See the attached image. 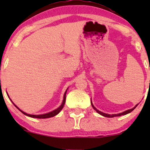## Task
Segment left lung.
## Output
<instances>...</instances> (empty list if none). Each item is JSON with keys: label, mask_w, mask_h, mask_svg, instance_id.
<instances>
[{"label": "left lung", "mask_w": 150, "mask_h": 150, "mask_svg": "<svg viewBox=\"0 0 150 150\" xmlns=\"http://www.w3.org/2000/svg\"><path fill=\"white\" fill-rule=\"evenodd\" d=\"M91 104H92V107H93V108H94V109L95 110V111H97V112L98 113H99V114L101 115V116H104V117H108V118H113V117H116V116H123V115H126V114H128V113H130V112H131V111H133V110L135 109V108L136 107H137V105H138V104H136L135 106H134V107L132 108H130V109L126 110V111H123V112H122V113H118V114H108V113H103V112H101V111H99V110H98V109H97V108H96L95 107H94V105H93L92 100H91Z\"/></svg>", "instance_id": "obj_1"}]
</instances>
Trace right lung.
Returning <instances> with one entry per match:
<instances>
[{
	"instance_id": "right-lung-1",
	"label": "right lung",
	"mask_w": 150,
	"mask_h": 150,
	"mask_svg": "<svg viewBox=\"0 0 150 150\" xmlns=\"http://www.w3.org/2000/svg\"><path fill=\"white\" fill-rule=\"evenodd\" d=\"M68 89H66V91H65V92L64 93V96H63V102H62V104H61V106H60L58 108H56V109H55V110H53V111H51V112L44 113V114H41V115L28 114V113L24 112L23 111H22L21 109H20V108H19L18 107V106H17L16 105H15V104H14V103H13V101H12L11 99H10V100H11L12 102H13V104H14V106H15V107L18 108V110H20V111H21V112H22V113H23V114L26 115V116H29V117H31V118H51V117H53V116H56V115L58 114L60 111H61L62 108H63V106H64L65 103V98H66V97H65V95H66V92H67V90H68ZM7 94H8V93H7ZM8 97H9V96H8ZM9 98H10V97H9Z\"/></svg>"
}]
</instances>
